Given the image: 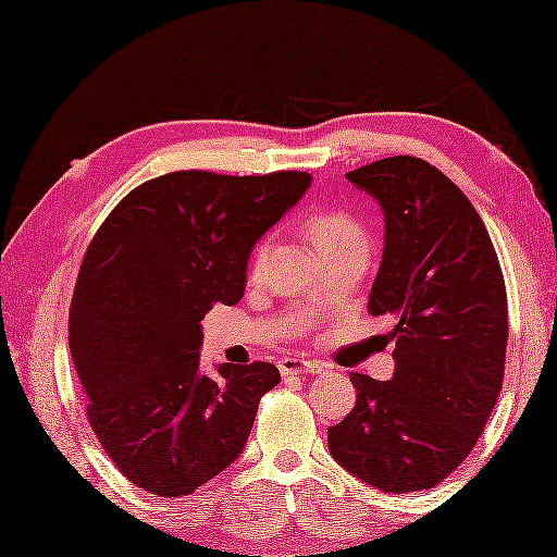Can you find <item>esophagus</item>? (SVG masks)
Wrapping results in <instances>:
<instances>
[{"mask_svg": "<svg viewBox=\"0 0 557 557\" xmlns=\"http://www.w3.org/2000/svg\"><path fill=\"white\" fill-rule=\"evenodd\" d=\"M278 370L281 375H315L323 370V364L306 358H281Z\"/></svg>", "mask_w": 557, "mask_h": 557, "instance_id": "34e87169", "label": "esophagus"}]
</instances>
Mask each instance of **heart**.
<instances>
[{
    "label": "heart",
    "instance_id": "1",
    "mask_svg": "<svg viewBox=\"0 0 557 557\" xmlns=\"http://www.w3.org/2000/svg\"><path fill=\"white\" fill-rule=\"evenodd\" d=\"M306 234L315 251L325 257V253L350 249V246H358V249H368V234H364L362 224L348 212H315L306 219ZM263 251L267 246L259 244L257 251L251 257V271H257L263 261Z\"/></svg>",
    "mask_w": 557,
    "mask_h": 557
}]
</instances>
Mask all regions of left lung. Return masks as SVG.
<instances>
[{
    "label": "left lung",
    "mask_w": 557,
    "mask_h": 557,
    "mask_svg": "<svg viewBox=\"0 0 557 557\" xmlns=\"http://www.w3.org/2000/svg\"><path fill=\"white\" fill-rule=\"evenodd\" d=\"M348 180L385 214L368 311L395 323V375L350 372L355 407L327 449L364 484L409 494L449 476L484 432L506 368V284L479 212L430 162L395 154Z\"/></svg>",
    "instance_id": "obj_1"
}]
</instances>
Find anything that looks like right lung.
Listing matches in <instances>:
<instances>
[{"label": "right lung", "instance_id": "right-lung-1", "mask_svg": "<svg viewBox=\"0 0 557 557\" xmlns=\"http://www.w3.org/2000/svg\"><path fill=\"white\" fill-rule=\"evenodd\" d=\"M311 175L180 170L125 195L88 244L69 345L90 430L135 486L187 496L239 459L271 362L199 370L202 321L244 296L249 253Z\"/></svg>", "mask_w": 557, "mask_h": 557}]
</instances>
